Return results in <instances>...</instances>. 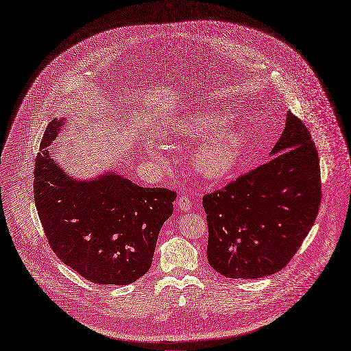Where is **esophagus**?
I'll list each match as a JSON object with an SVG mask.
<instances>
[{"label": "esophagus", "instance_id": "1", "mask_svg": "<svg viewBox=\"0 0 351 351\" xmlns=\"http://www.w3.org/2000/svg\"><path fill=\"white\" fill-rule=\"evenodd\" d=\"M177 205H178V208H180L181 210H190V208H191V199H190V197H188V195L181 194V195L178 197V199H177Z\"/></svg>", "mask_w": 351, "mask_h": 351}]
</instances>
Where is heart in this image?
Returning <instances> with one entry per match:
<instances>
[{"mask_svg":"<svg viewBox=\"0 0 351 351\" xmlns=\"http://www.w3.org/2000/svg\"><path fill=\"white\" fill-rule=\"evenodd\" d=\"M232 115L210 108L171 121L167 136L198 141L193 154L194 170L206 180H222L240 163L247 147V134L229 128Z\"/></svg>","mask_w":351,"mask_h":351,"instance_id":"b5f03b06","label":"heart"}]
</instances>
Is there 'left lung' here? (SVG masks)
I'll return each mask as SVG.
<instances>
[{"mask_svg": "<svg viewBox=\"0 0 351 351\" xmlns=\"http://www.w3.org/2000/svg\"><path fill=\"white\" fill-rule=\"evenodd\" d=\"M267 163L206 194V256L228 278H261L284 268L309 233L320 205V167L311 133L287 114Z\"/></svg>", "mask_w": 351, "mask_h": 351, "instance_id": "1", "label": "left lung"}]
</instances>
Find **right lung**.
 I'll return each mask as SVG.
<instances>
[{"mask_svg":"<svg viewBox=\"0 0 351 351\" xmlns=\"http://www.w3.org/2000/svg\"><path fill=\"white\" fill-rule=\"evenodd\" d=\"M64 123L55 118L47 125L35 161V205L49 245L91 282H134L152 265L177 194L139 186L114 170L91 180L71 177L49 149Z\"/></svg>","mask_w":351,"mask_h":351,"instance_id":"1","label":"right lung"}]
</instances>
